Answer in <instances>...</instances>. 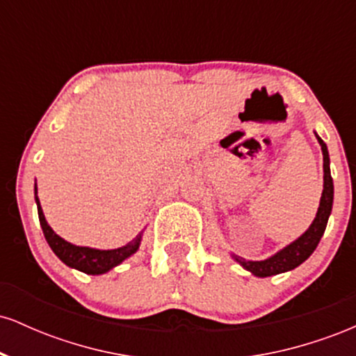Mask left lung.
<instances>
[{
	"instance_id": "8db88e82",
	"label": "left lung",
	"mask_w": 356,
	"mask_h": 356,
	"mask_svg": "<svg viewBox=\"0 0 356 356\" xmlns=\"http://www.w3.org/2000/svg\"><path fill=\"white\" fill-rule=\"evenodd\" d=\"M316 136L318 144L321 147V154H323V192H321V199H320V206H318L316 216H314L313 222L309 224V227L306 229L300 238H296L295 241H291L289 244H286L283 249L275 252L273 256L266 257V259L261 261H249L244 259L234 252H231V257L243 266L246 271L251 273L257 277H268V276H275V275H281V273L291 271L300 266L301 263H305L309 256L313 254V251L316 249L318 243L323 238V232L326 229V224H328V218L332 214L333 209V179H332V172H330V154H328V147H326L325 142L321 140V137Z\"/></svg>"
}]
</instances>
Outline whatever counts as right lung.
<instances>
[{
  "mask_svg": "<svg viewBox=\"0 0 356 356\" xmlns=\"http://www.w3.org/2000/svg\"><path fill=\"white\" fill-rule=\"evenodd\" d=\"M35 202L36 207H38L40 224H42V229L48 246H50L51 251L58 256L61 263L67 264L68 268L79 269V271L85 273V275H105V273L117 268L118 264L124 263L125 259H129L132 254H136L138 248H140L144 231H142L140 234H137L136 239H132L130 243H127L125 246H120L117 249H97L90 246H76V244L68 243V241L60 238V236L51 229L50 224L47 222V219H44L42 204H40L38 199V187H36V182Z\"/></svg>",
  "mask_w": 356,
  "mask_h": 356,
  "instance_id": "obj_1",
  "label": "right lung"
}]
</instances>
